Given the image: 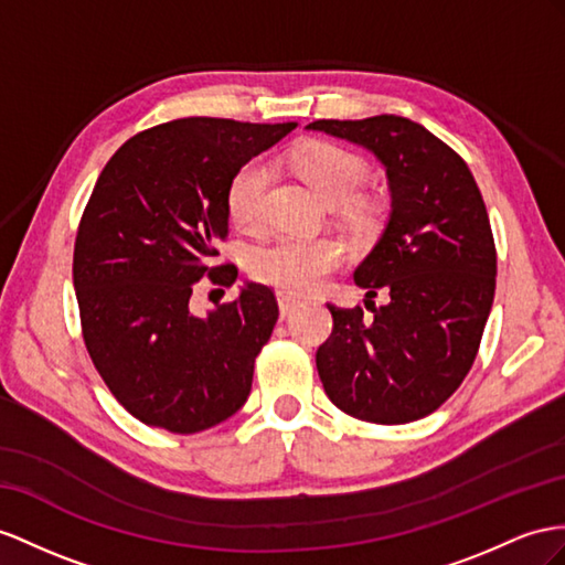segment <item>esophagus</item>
Listing matches in <instances>:
<instances>
[{
	"label": "esophagus",
	"mask_w": 565,
	"mask_h": 565,
	"mask_svg": "<svg viewBox=\"0 0 565 565\" xmlns=\"http://www.w3.org/2000/svg\"><path fill=\"white\" fill-rule=\"evenodd\" d=\"M277 300H279V310H281V317L291 315V312H294V310L300 306V298H298V296H294V294H286V291H279Z\"/></svg>",
	"instance_id": "1"
}]
</instances>
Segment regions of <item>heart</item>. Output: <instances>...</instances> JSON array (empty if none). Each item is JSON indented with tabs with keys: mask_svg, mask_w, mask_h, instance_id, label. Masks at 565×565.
<instances>
[{
	"mask_svg": "<svg viewBox=\"0 0 565 565\" xmlns=\"http://www.w3.org/2000/svg\"><path fill=\"white\" fill-rule=\"evenodd\" d=\"M294 169L310 183L329 207H341L353 200L367 177V164L334 142H310L291 157ZM271 167L265 159L245 162L228 183V214L241 228L257 231L265 224ZM343 259V245L334 238L284 236L257 248L253 255L255 279L286 294H312Z\"/></svg>",
	"mask_w": 565,
	"mask_h": 565,
	"instance_id": "obj_1",
	"label": "heart"
}]
</instances>
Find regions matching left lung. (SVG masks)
<instances>
[{"instance_id": "obj_1", "label": "left lung", "mask_w": 565, "mask_h": 565, "mask_svg": "<svg viewBox=\"0 0 565 565\" xmlns=\"http://www.w3.org/2000/svg\"><path fill=\"white\" fill-rule=\"evenodd\" d=\"M380 159L392 212L353 279L386 306H327L334 327L317 349L331 403L365 423L406 425L437 411L470 372L497 288V248L480 188L444 140L411 119L308 124Z\"/></svg>"}]
</instances>
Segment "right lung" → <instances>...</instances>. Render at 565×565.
<instances>
[{
  "label": "right lung",
  "mask_w": 565,
  "mask_h": 565,
  "mask_svg": "<svg viewBox=\"0 0 565 565\" xmlns=\"http://www.w3.org/2000/svg\"><path fill=\"white\" fill-rule=\"evenodd\" d=\"M296 128L188 117L128 138L99 173L74 248L83 341L109 392L150 427L195 434L241 411L279 306L263 284L198 317L195 284L228 236L234 173Z\"/></svg>",
  "instance_id": "1"
}]
</instances>
